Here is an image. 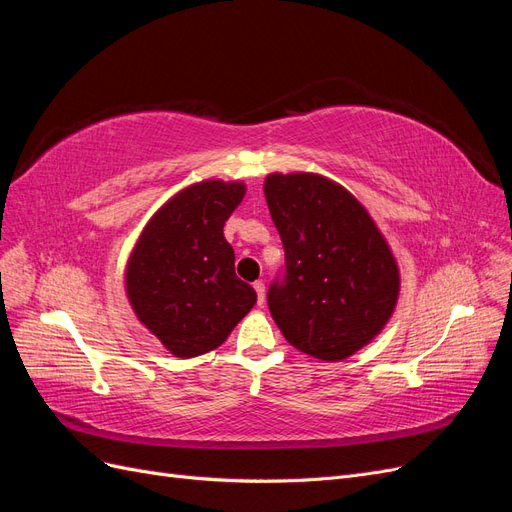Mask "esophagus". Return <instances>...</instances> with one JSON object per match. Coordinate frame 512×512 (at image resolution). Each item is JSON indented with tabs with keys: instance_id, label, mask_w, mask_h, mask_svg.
<instances>
[{
	"instance_id": "obj_1",
	"label": "esophagus",
	"mask_w": 512,
	"mask_h": 512,
	"mask_svg": "<svg viewBox=\"0 0 512 512\" xmlns=\"http://www.w3.org/2000/svg\"><path fill=\"white\" fill-rule=\"evenodd\" d=\"M254 290H256V297H258V305L265 303V284L254 282Z\"/></svg>"
}]
</instances>
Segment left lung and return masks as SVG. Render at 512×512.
<instances>
[{
    "instance_id": "8db88e82",
    "label": "left lung",
    "mask_w": 512,
    "mask_h": 512,
    "mask_svg": "<svg viewBox=\"0 0 512 512\" xmlns=\"http://www.w3.org/2000/svg\"><path fill=\"white\" fill-rule=\"evenodd\" d=\"M265 196L284 245V273L269 286V312L297 350L342 361L389 322L399 271L365 207L312 173L269 175Z\"/></svg>"
}]
</instances>
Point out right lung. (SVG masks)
<instances>
[{
	"instance_id": "add662e5",
	"label": "right lung",
	"mask_w": 512,
	"mask_h": 512,
	"mask_svg": "<svg viewBox=\"0 0 512 512\" xmlns=\"http://www.w3.org/2000/svg\"><path fill=\"white\" fill-rule=\"evenodd\" d=\"M245 185L209 179L181 190L153 215L126 269V290L138 320L181 359L226 342L256 303L235 273L224 224Z\"/></svg>"
}]
</instances>
